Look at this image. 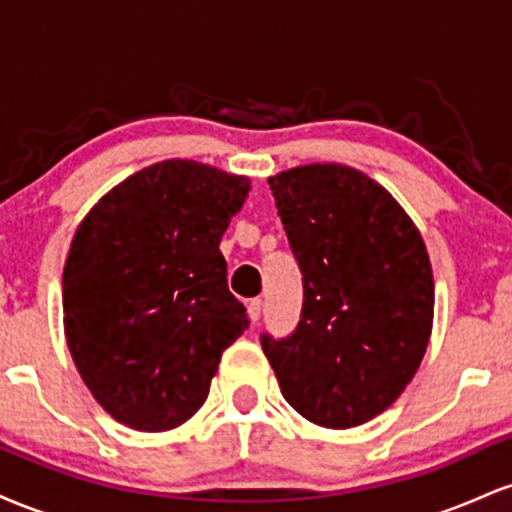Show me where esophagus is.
Listing matches in <instances>:
<instances>
[{
  "mask_svg": "<svg viewBox=\"0 0 512 512\" xmlns=\"http://www.w3.org/2000/svg\"><path fill=\"white\" fill-rule=\"evenodd\" d=\"M260 315H262V301H260V298H252V301L248 303V317H250V322L260 320Z\"/></svg>",
  "mask_w": 512,
  "mask_h": 512,
  "instance_id": "esophagus-1",
  "label": "esophagus"
}]
</instances>
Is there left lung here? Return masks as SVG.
I'll return each mask as SVG.
<instances>
[{
  "mask_svg": "<svg viewBox=\"0 0 512 512\" xmlns=\"http://www.w3.org/2000/svg\"><path fill=\"white\" fill-rule=\"evenodd\" d=\"M303 274V310L262 351L281 395L325 428L361 426L411 383L433 330V272L419 228L380 182L342 163L269 178Z\"/></svg>",
  "mask_w": 512,
  "mask_h": 512,
  "instance_id": "1",
  "label": "left lung"
}]
</instances>
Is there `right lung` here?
<instances>
[{"mask_svg": "<svg viewBox=\"0 0 512 512\" xmlns=\"http://www.w3.org/2000/svg\"><path fill=\"white\" fill-rule=\"evenodd\" d=\"M250 178L170 158L93 204L62 274L64 337L96 402L134 431H170L209 395L248 327L219 243Z\"/></svg>", "mask_w": 512, "mask_h": 512, "instance_id": "right-lung-1", "label": "right lung"}]
</instances>
